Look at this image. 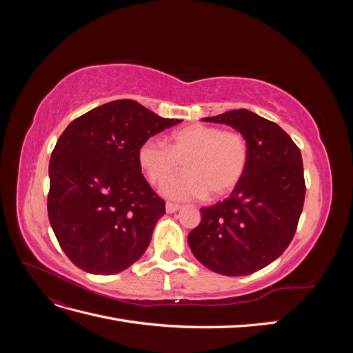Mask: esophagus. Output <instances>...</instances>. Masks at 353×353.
Masks as SVG:
<instances>
[{
	"label": "esophagus",
	"mask_w": 353,
	"mask_h": 353,
	"mask_svg": "<svg viewBox=\"0 0 353 353\" xmlns=\"http://www.w3.org/2000/svg\"><path fill=\"white\" fill-rule=\"evenodd\" d=\"M181 208H183V206H181V205H176V203H170V201H168V203H166V212H168V213H174V212L179 210Z\"/></svg>",
	"instance_id": "esophagus-1"
}]
</instances>
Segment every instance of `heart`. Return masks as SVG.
<instances>
[{
    "label": "heart",
    "instance_id": "b5f03b06",
    "mask_svg": "<svg viewBox=\"0 0 353 353\" xmlns=\"http://www.w3.org/2000/svg\"><path fill=\"white\" fill-rule=\"evenodd\" d=\"M137 160L153 185H162L183 163L186 172L163 187L170 199H221L232 193L243 179L250 145L248 137L237 130L193 123L170 132L168 145L154 138L143 141Z\"/></svg>",
    "mask_w": 353,
    "mask_h": 353
}]
</instances>
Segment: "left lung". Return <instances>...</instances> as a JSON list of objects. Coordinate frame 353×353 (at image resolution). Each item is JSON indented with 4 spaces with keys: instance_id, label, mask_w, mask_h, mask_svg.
Wrapping results in <instances>:
<instances>
[{
    "instance_id": "obj_1",
    "label": "left lung",
    "mask_w": 353,
    "mask_h": 353,
    "mask_svg": "<svg viewBox=\"0 0 353 353\" xmlns=\"http://www.w3.org/2000/svg\"><path fill=\"white\" fill-rule=\"evenodd\" d=\"M203 121L243 132L250 160L230 197L200 209L201 221L188 234V244L206 268L249 275L281 256L294 237L306 193L302 154L279 125L245 109Z\"/></svg>"
}]
</instances>
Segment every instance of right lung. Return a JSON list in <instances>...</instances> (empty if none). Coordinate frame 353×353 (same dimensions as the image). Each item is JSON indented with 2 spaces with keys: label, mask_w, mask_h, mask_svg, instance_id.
I'll return each mask as SVG.
<instances>
[{
  "label": "right lung",
  "mask_w": 353,
  "mask_h": 353,
  "mask_svg": "<svg viewBox=\"0 0 353 353\" xmlns=\"http://www.w3.org/2000/svg\"><path fill=\"white\" fill-rule=\"evenodd\" d=\"M179 119L114 100L72 121L50 159L48 219L68 258L90 274H117L147 250L160 199L138 165L140 144Z\"/></svg>",
  "instance_id": "add662e5"
}]
</instances>
